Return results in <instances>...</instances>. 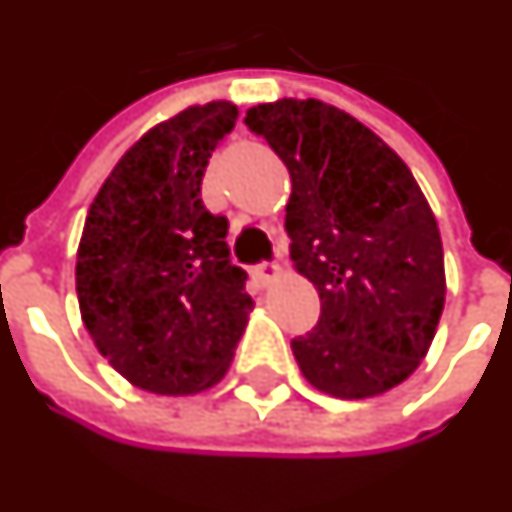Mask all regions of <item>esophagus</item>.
Masks as SVG:
<instances>
[{
  "label": "esophagus",
  "mask_w": 512,
  "mask_h": 512,
  "mask_svg": "<svg viewBox=\"0 0 512 512\" xmlns=\"http://www.w3.org/2000/svg\"><path fill=\"white\" fill-rule=\"evenodd\" d=\"M282 274V266L280 263H260V266H255V277L260 282H271L277 280Z\"/></svg>",
  "instance_id": "obj_1"
}]
</instances>
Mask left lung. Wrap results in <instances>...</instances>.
Masks as SVG:
<instances>
[{
    "label": "left lung",
    "instance_id": "8db88e82",
    "mask_svg": "<svg viewBox=\"0 0 512 512\" xmlns=\"http://www.w3.org/2000/svg\"><path fill=\"white\" fill-rule=\"evenodd\" d=\"M244 121L288 166L291 260L321 299L316 327L291 341L305 380L338 399L391 391L427 355L446 299L441 232L416 177L318 99L255 105Z\"/></svg>",
    "mask_w": 512,
    "mask_h": 512
}]
</instances>
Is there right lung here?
<instances>
[{
    "label": "right lung",
    "instance_id": "right-lung-1",
    "mask_svg": "<svg viewBox=\"0 0 512 512\" xmlns=\"http://www.w3.org/2000/svg\"><path fill=\"white\" fill-rule=\"evenodd\" d=\"M235 119L232 102H207L152 127L110 171L85 219V330L124 380L149 393L213 388L255 307L224 241L230 224L202 205L207 160Z\"/></svg>",
    "mask_w": 512,
    "mask_h": 512
}]
</instances>
